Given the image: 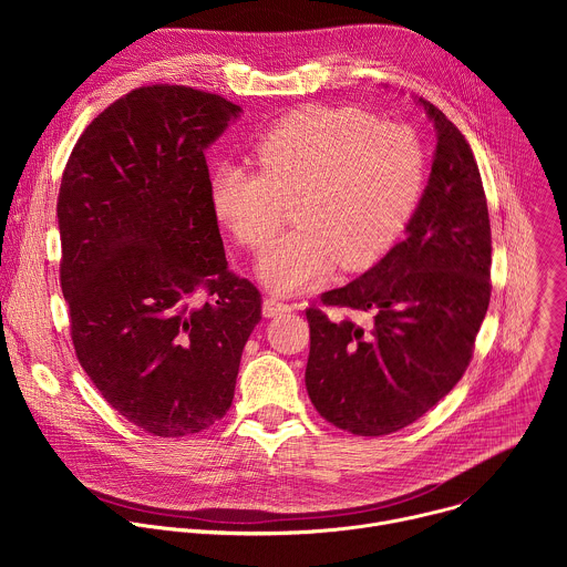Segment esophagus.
Segmentation results:
<instances>
[{
  "label": "esophagus",
  "mask_w": 567,
  "mask_h": 567,
  "mask_svg": "<svg viewBox=\"0 0 567 567\" xmlns=\"http://www.w3.org/2000/svg\"><path fill=\"white\" fill-rule=\"evenodd\" d=\"M287 309H291V305H287V302H282V300L274 298V296H267V298L262 300V313H265L267 318L278 316L280 311H287Z\"/></svg>",
  "instance_id": "1"
}]
</instances>
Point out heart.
Here are the masks:
<instances>
[{
    "label": "heart",
    "instance_id": "1",
    "mask_svg": "<svg viewBox=\"0 0 567 567\" xmlns=\"http://www.w3.org/2000/svg\"><path fill=\"white\" fill-rule=\"evenodd\" d=\"M260 173L219 166L210 175V208L239 245L262 251L293 204L296 230L258 265L260 280L296 293L337 265L377 262L406 228L424 186L415 134L379 123L357 107L291 112L256 143Z\"/></svg>",
    "mask_w": 567,
    "mask_h": 567
}]
</instances>
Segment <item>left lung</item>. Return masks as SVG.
I'll list each match as a JSON object with an SVG mask.
<instances>
[{
  "instance_id": "obj_1",
  "label": "left lung",
  "mask_w": 567,
  "mask_h": 567,
  "mask_svg": "<svg viewBox=\"0 0 567 567\" xmlns=\"http://www.w3.org/2000/svg\"><path fill=\"white\" fill-rule=\"evenodd\" d=\"M417 103L437 145L406 237L361 278L320 296L372 322L307 309L309 399L320 417L365 437L417 422L453 390L492 298V226L473 152L442 110Z\"/></svg>"
}]
</instances>
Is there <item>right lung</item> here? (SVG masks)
Wrapping results in <instances>:
<instances>
[{
	"label": "right lung",
	"instance_id": "obj_1",
	"mask_svg": "<svg viewBox=\"0 0 567 567\" xmlns=\"http://www.w3.org/2000/svg\"><path fill=\"white\" fill-rule=\"evenodd\" d=\"M239 114L184 85L134 90L80 134L62 175L60 285L75 357L112 409L158 437L226 415L262 318L260 291L228 271L204 156Z\"/></svg>",
	"mask_w": 567,
	"mask_h": 567
}]
</instances>
